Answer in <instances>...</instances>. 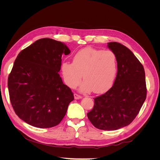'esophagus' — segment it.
Returning a JSON list of instances; mask_svg holds the SVG:
<instances>
[{
    "label": "esophagus",
    "mask_w": 160,
    "mask_h": 160,
    "mask_svg": "<svg viewBox=\"0 0 160 160\" xmlns=\"http://www.w3.org/2000/svg\"><path fill=\"white\" fill-rule=\"evenodd\" d=\"M74 98H75V99H81L82 98V96L79 95V94H77V93H75L74 94Z\"/></svg>",
    "instance_id": "34e87169"
}]
</instances>
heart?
<instances>
[{
    "label": "heart",
    "mask_w": 160,
    "mask_h": 160,
    "mask_svg": "<svg viewBox=\"0 0 160 160\" xmlns=\"http://www.w3.org/2000/svg\"><path fill=\"white\" fill-rule=\"evenodd\" d=\"M118 70L117 59L110 50L87 47L77 52L72 62H65L61 71L65 83L71 88L78 85L82 79L81 90L101 93L112 85Z\"/></svg>",
    "instance_id": "b5f03b06"
}]
</instances>
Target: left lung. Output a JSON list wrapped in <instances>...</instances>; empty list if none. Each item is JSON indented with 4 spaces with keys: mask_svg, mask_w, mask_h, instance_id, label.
<instances>
[{
    "mask_svg": "<svg viewBox=\"0 0 160 160\" xmlns=\"http://www.w3.org/2000/svg\"><path fill=\"white\" fill-rule=\"evenodd\" d=\"M108 47L116 56L118 73L113 85L94 98L88 117L96 128L111 131L133 122L146 99L147 89L144 68L133 53L117 42H108Z\"/></svg>",
    "mask_w": 160,
    "mask_h": 160,
    "instance_id": "8db88e82",
    "label": "left lung"
}]
</instances>
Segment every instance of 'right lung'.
<instances>
[{"instance_id":"right-lung-1","label":"right lung","mask_w":160,"mask_h":160,"mask_svg":"<svg viewBox=\"0 0 160 160\" xmlns=\"http://www.w3.org/2000/svg\"><path fill=\"white\" fill-rule=\"evenodd\" d=\"M70 50L52 38L36 41L18 53L8 78L11 103L18 117L32 126L59 124L74 99L59 72L62 55Z\"/></svg>"}]
</instances>
